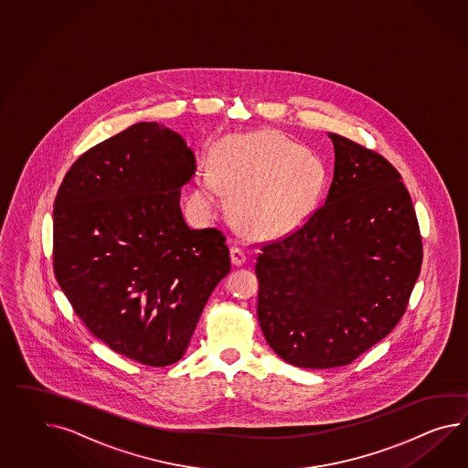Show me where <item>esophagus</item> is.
Listing matches in <instances>:
<instances>
[{
    "label": "esophagus",
    "instance_id": "1",
    "mask_svg": "<svg viewBox=\"0 0 468 468\" xmlns=\"http://www.w3.org/2000/svg\"><path fill=\"white\" fill-rule=\"evenodd\" d=\"M229 253H231V262H233V265H243L245 261H247V253L239 245H233Z\"/></svg>",
    "mask_w": 468,
    "mask_h": 468
}]
</instances>
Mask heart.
Wrapping results in <instances>:
<instances>
[{
  "label": "heart",
  "instance_id": "heart-1",
  "mask_svg": "<svg viewBox=\"0 0 468 468\" xmlns=\"http://www.w3.org/2000/svg\"><path fill=\"white\" fill-rule=\"evenodd\" d=\"M211 175L196 181L194 203L213 209L219 187L235 194L239 221L257 233H277L306 215L321 183L316 160L296 142L274 132L231 137L218 145Z\"/></svg>",
  "mask_w": 468,
  "mask_h": 468
}]
</instances>
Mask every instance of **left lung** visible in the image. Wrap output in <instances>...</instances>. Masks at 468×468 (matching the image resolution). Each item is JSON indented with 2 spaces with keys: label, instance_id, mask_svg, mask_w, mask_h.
Masks as SVG:
<instances>
[{
  "label": "left lung",
  "instance_id": "obj_1",
  "mask_svg": "<svg viewBox=\"0 0 468 468\" xmlns=\"http://www.w3.org/2000/svg\"><path fill=\"white\" fill-rule=\"evenodd\" d=\"M335 171L324 203L282 239L261 245L257 316L287 364L333 368L386 338L410 303L422 241L396 167L328 133Z\"/></svg>",
  "mask_w": 468,
  "mask_h": 468
}]
</instances>
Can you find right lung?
<instances>
[{
    "instance_id": "add662e5",
    "label": "right lung",
    "mask_w": 468,
    "mask_h": 468,
    "mask_svg": "<svg viewBox=\"0 0 468 468\" xmlns=\"http://www.w3.org/2000/svg\"><path fill=\"white\" fill-rule=\"evenodd\" d=\"M194 171L179 133L142 122L84 152L54 201L60 289L96 338L149 367L183 356L231 265L223 231L184 221Z\"/></svg>"
}]
</instances>
